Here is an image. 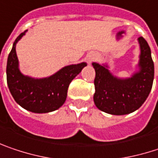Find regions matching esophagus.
<instances>
[{"mask_svg":"<svg viewBox=\"0 0 158 158\" xmlns=\"http://www.w3.org/2000/svg\"><path fill=\"white\" fill-rule=\"evenodd\" d=\"M94 60H95V56H93V55H90V56H89V57L87 58V62H88L89 64H90V63L93 61Z\"/></svg>","mask_w":158,"mask_h":158,"instance_id":"esophagus-1","label":"esophagus"}]
</instances>
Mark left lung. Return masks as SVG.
Segmentation results:
<instances>
[{"instance_id":"1","label":"left lung","mask_w":158,"mask_h":158,"mask_svg":"<svg viewBox=\"0 0 158 158\" xmlns=\"http://www.w3.org/2000/svg\"><path fill=\"white\" fill-rule=\"evenodd\" d=\"M140 45V70L129 79L114 77L104 65L92 63L96 71L94 79V103L97 108L111 115H126L142 106L150 93L154 80V62L150 47L143 37Z\"/></svg>"}]
</instances>
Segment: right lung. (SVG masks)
I'll list each match as a JSON object with an SVG mask.
<instances>
[{
  "instance_id": "1",
  "label": "right lung",
  "mask_w": 158,
  "mask_h": 158,
  "mask_svg": "<svg viewBox=\"0 0 158 158\" xmlns=\"http://www.w3.org/2000/svg\"><path fill=\"white\" fill-rule=\"evenodd\" d=\"M26 31L15 40L7 60V84L14 100L22 108L34 113H48L64 104L69 83L81 69L85 62L64 67L54 75L35 79L22 75L19 69L16 43Z\"/></svg>"
}]
</instances>
